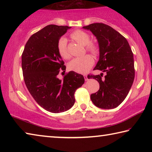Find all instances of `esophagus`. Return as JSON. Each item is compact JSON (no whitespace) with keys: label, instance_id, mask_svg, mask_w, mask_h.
I'll return each instance as SVG.
<instances>
[{"label":"esophagus","instance_id":"1","mask_svg":"<svg viewBox=\"0 0 152 152\" xmlns=\"http://www.w3.org/2000/svg\"><path fill=\"white\" fill-rule=\"evenodd\" d=\"M84 79H85L86 81L88 80V76H87V75H84Z\"/></svg>","mask_w":152,"mask_h":152}]
</instances>
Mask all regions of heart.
Returning <instances> with one entry per match:
<instances>
[{
	"instance_id": "1",
	"label": "heart",
	"mask_w": 152,
	"mask_h": 152,
	"mask_svg": "<svg viewBox=\"0 0 152 152\" xmlns=\"http://www.w3.org/2000/svg\"><path fill=\"white\" fill-rule=\"evenodd\" d=\"M72 39L76 40L77 42L81 43L82 45H86V50L92 54H96L98 53L97 46L90 43L91 37L86 32L80 30H77L71 34ZM58 50L60 55L64 59H68L70 58L68 48H67V39L65 37H61L59 40L58 43ZM94 63V60L91 56L86 55L82 57L74 58L70 61L68 64L69 69L71 70L78 73H86L90 68H91Z\"/></svg>"
}]
</instances>
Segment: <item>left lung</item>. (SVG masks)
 <instances>
[{"label":"left lung","mask_w":152,"mask_h":152,"mask_svg":"<svg viewBox=\"0 0 152 152\" xmlns=\"http://www.w3.org/2000/svg\"><path fill=\"white\" fill-rule=\"evenodd\" d=\"M96 37L99 47V60L94 70L106 75H88L96 80L100 88L91 95L95 106L104 109L116 108L124 101L135 77L133 54L127 39L111 27L92 23L82 27Z\"/></svg>","instance_id":"obj_1"}]
</instances>
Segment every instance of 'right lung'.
<instances>
[{"label": "right lung", "mask_w": 152, "mask_h": 152, "mask_svg": "<svg viewBox=\"0 0 152 152\" xmlns=\"http://www.w3.org/2000/svg\"><path fill=\"white\" fill-rule=\"evenodd\" d=\"M70 28L48 25L31 36L22 54L23 74L28 91L41 107L53 113L72 108L76 90L84 83V76L74 71L63 80L58 78L60 71L66 70L58 43Z\"/></svg>", "instance_id": "right-lung-1"}]
</instances>
